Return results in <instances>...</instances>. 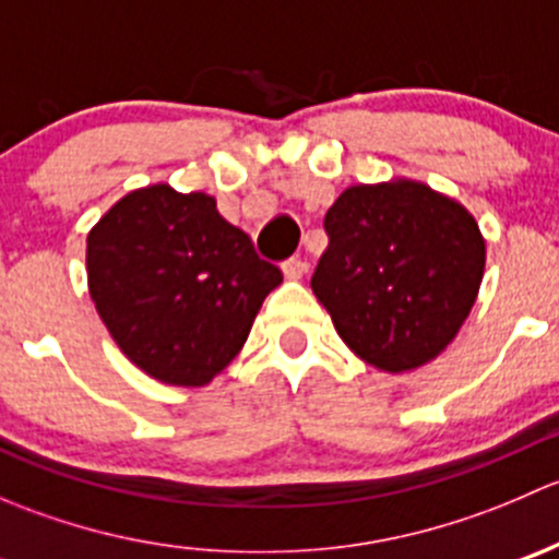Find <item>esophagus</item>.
Segmentation results:
<instances>
[{"label":"esophagus","mask_w":559,"mask_h":559,"mask_svg":"<svg viewBox=\"0 0 559 559\" xmlns=\"http://www.w3.org/2000/svg\"><path fill=\"white\" fill-rule=\"evenodd\" d=\"M308 273V264L302 259H286L284 262V275L289 281H300Z\"/></svg>","instance_id":"esophagus-1"}]
</instances>
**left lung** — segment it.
I'll list each match as a JSON object with an SVG mask.
<instances>
[{"label":"left lung","instance_id":"1","mask_svg":"<svg viewBox=\"0 0 559 559\" xmlns=\"http://www.w3.org/2000/svg\"><path fill=\"white\" fill-rule=\"evenodd\" d=\"M311 286L341 341L384 373L447 352L481 289L487 240L454 197L414 178L348 186L324 216Z\"/></svg>","mask_w":559,"mask_h":559}]
</instances>
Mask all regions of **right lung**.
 <instances>
[{
    "mask_svg": "<svg viewBox=\"0 0 559 559\" xmlns=\"http://www.w3.org/2000/svg\"><path fill=\"white\" fill-rule=\"evenodd\" d=\"M88 295L123 357L170 386H205L243 348L284 281L205 191L151 183L88 229Z\"/></svg>",
    "mask_w": 559,
    "mask_h": 559,
    "instance_id": "1",
    "label": "right lung"
}]
</instances>
